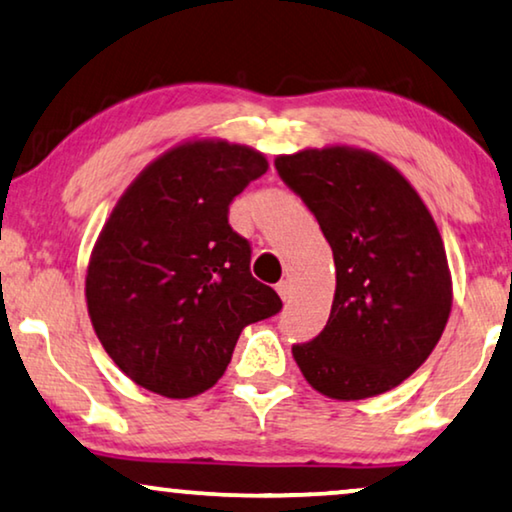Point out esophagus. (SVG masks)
<instances>
[{"instance_id": "34e87169", "label": "esophagus", "mask_w": 512, "mask_h": 512, "mask_svg": "<svg viewBox=\"0 0 512 512\" xmlns=\"http://www.w3.org/2000/svg\"><path fill=\"white\" fill-rule=\"evenodd\" d=\"M277 293H279V296H282V300H284V303H286V300H291V282H286V279H284V282H279L277 284Z\"/></svg>"}]
</instances>
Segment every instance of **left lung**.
<instances>
[{"label": "left lung", "mask_w": 512, "mask_h": 512, "mask_svg": "<svg viewBox=\"0 0 512 512\" xmlns=\"http://www.w3.org/2000/svg\"><path fill=\"white\" fill-rule=\"evenodd\" d=\"M333 249L335 296L324 331L293 345L319 394L361 401L429 359L452 310L436 221L410 181L370 151L305 149L275 160Z\"/></svg>", "instance_id": "left-lung-1"}]
</instances>
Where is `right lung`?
Instances as JSON below:
<instances>
[{
    "label": "right lung",
    "mask_w": 512,
    "mask_h": 512,
    "mask_svg": "<svg viewBox=\"0 0 512 512\" xmlns=\"http://www.w3.org/2000/svg\"><path fill=\"white\" fill-rule=\"evenodd\" d=\"M265 172L249 146L186 142L116 202L90 256L86 300L102 347L139 387L202 394L226 373L242 328L282 310L228 223L235 195Z\"/></svg>",
    "instance_id": "add662e5"
}]
</instances>
